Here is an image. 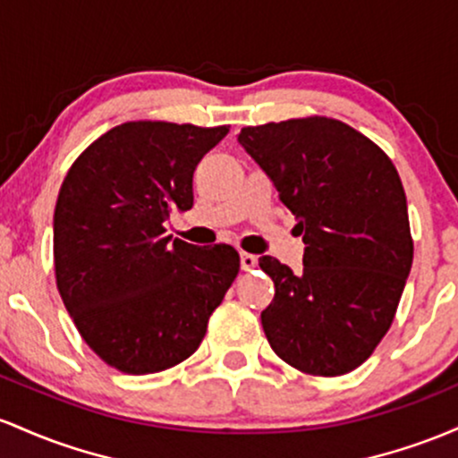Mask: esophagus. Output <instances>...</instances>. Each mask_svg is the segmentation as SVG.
<instances>
[{
  "label": "esophagus",
  "instance_id": "esophagus-1",
  "mask_svg": "<svg viewBox=\"0 0 458 458\" xmlns=\"http://www.w3.org/2000/svg\"><path fill=\"white\" fill-rule=\"evenodd\" d=\"M240 264H242V270L250 272L257 266V257L250 255V253H242V255H240Z\"/></svg>",
  "mask_w": 458,
  "mask_h": 458
}]
</instances>
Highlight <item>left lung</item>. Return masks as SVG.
<instances>
[{
  "label": "left lung",
  "mask_w": 458,
  "mask_h": 458,
  "mask_svg": "<svg viewBox=\"0 0 458 458\" xmlns=\"http://www.w3.org/2000/svg\"><path fill=\"white\" fill-rule=\"evenodd\" d=\"M240 145L275 183L305 242L302 270L275 257L261 311L272 351L313 377L361 366L392 327L413 264L407 197L394 162L328 116L242 127Z\"/></svg>",
  "instance_id": "obj_1"
}]
</instances>
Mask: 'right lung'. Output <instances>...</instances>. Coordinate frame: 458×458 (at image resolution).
Here are the masks:
<instances>
[{
	"label": "right lung",
	"instance_id": "1",
	"mask_svg": "<svg viewBox=\"0 0 458 458\" xmlns=\"http://www.w3.org/2000/svg\"><path fill=\"white\" fill-rule=\"evenodd\" d=\"M229 127L130 121L73 162L54 212L55 284L84 342L125 374H156L201 346L240 272L233 246L171 240L192 174Z\"/></svg>",
	"mask_w": 458,
	"mask_h": 458
}]
</instances>
